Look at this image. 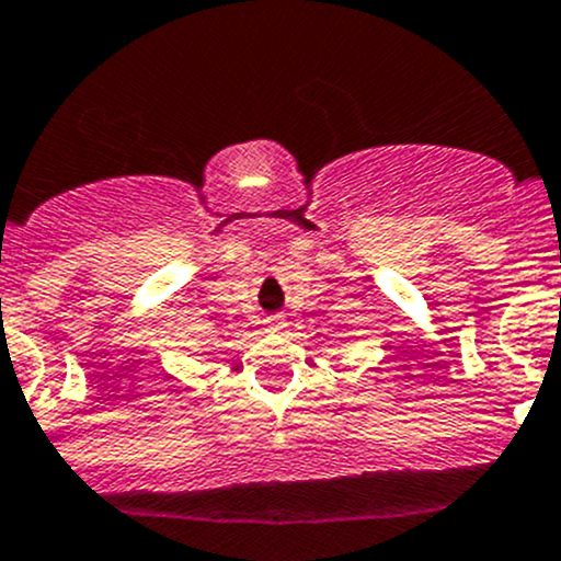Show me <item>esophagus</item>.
<instances>
[{
	"label": "esophagus",
	"mask_w": 561,
	"mask_h": 561,
	"mask_svg": "<svg viewBox=\"0 0 561 561\" xmlns=\"http://www.w3.org/2000/svg\"><path fill=\"white\" fill-rule=\"evenodd\" d=\"M285 325H287V322L282 320V317H268V325H265V328H268V331H274V333H279V331H285Z\"/></svg>",
	"instance_id": "esophagus-1"
}]
</instances>
